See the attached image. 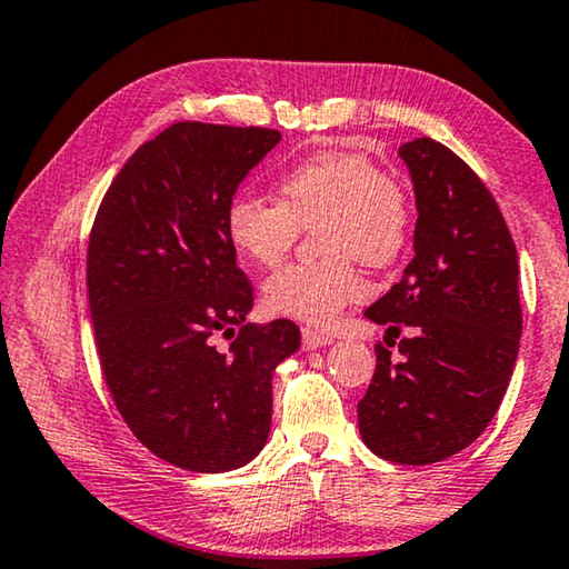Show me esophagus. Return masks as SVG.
<instances>
[{
	"label": "esophagus",
	"instance_id": "obj_1",
	"mask_svg": "<svg viewBox=\"0 0 569 569\" xmlns=\"http://www.w3.org/2000/svg\"><path fill=\"white\" fill-rule=\"evenodd\" d=\"M301 339H303V350H317V347L332 345V337L325 332H317V329H309V327L301 329Z\"/></svg>",
	"mask_w": 569,
	"mask_h": 569
}]
</instances>
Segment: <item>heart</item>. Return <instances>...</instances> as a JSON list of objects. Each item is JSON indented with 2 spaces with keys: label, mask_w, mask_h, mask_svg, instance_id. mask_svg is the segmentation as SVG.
I'll use <instances>...</instances> for the list:
<instances>
[{
  "label": "heart",
  "mask_w": 569,
  "mask_h": 569,
  "mask_svg": "<svg viewBox=\"0 0 569 569\" xmlns=\"http://www.w3.org/2000/svg\"><path fill=\"white\" fill-rule=\"evenodd\" d=\"M278 197H234L224 209L232 248L256 266H276L301 227H313L325 258L293 262L266 278L262 307L313 327H332L368 286L355 268L388 266L401 256L411 227L409 193L396 176L358 152L319 150L278 176Z\"/></svg>",
  "instance_id": "obj_1"
}]
</instances>
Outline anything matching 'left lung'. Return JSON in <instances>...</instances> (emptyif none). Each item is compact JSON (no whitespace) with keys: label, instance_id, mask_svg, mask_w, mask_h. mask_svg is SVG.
Segmentation results:
<instances>
[{"label":"left lung","instance_id":"obj_1","mask_svg":"<svg viewBox=\"0 0 569 569\" xmlns=\"http://www.w3.org/2000/svg\"><path fill=\"white\" fill-rule=\"evenodd\" d=\"M398 156L419 211L413 260L366 317L396 339L410 335L398 340L401 362L376 347L358 423L383 460L431 465L472 445L503 401L521 339L519 256L462 158L431 138L403 142Z\"/></svg>","mask_w":569,"mask_h":569}]
</instances>
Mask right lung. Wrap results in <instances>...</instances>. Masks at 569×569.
I'll list each match as a JSON object with an SVG mask.
<instances>
[{
    "instance_id": "right-lung-1",
    "label": "right lung",
    "mask_w": 569,
    "mask_h": 569,
    "mask_svg": "<svg viewBox=\"0 0 569 569\" xmlns=\"http://www.w3.org/2000/svg\"><path fill=\"white\" fill-rule=\"evenodd\" d=\"M278 142L266 127L176 122L134 150L91 227L104 380L132 435L181 470L227 472L266 447L273 372L301 345L293 321H244L252 286L224 232L237 186ZM219 333L236 337L227 353Z\"/></svg>"
}]
</instances>
